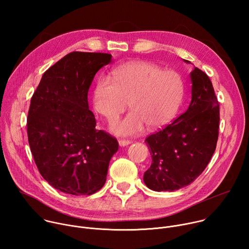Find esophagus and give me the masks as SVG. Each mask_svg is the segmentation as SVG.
I'll return each mask as SVG.
<instances>
[{
	"instance_id": "obj_1",
	"label": "esophagus",
	"mask_w": 249,
	"mask_h": 249,
	"mask_svg": "<svg viewBox=\"0 0 249 249\" xmlns=\"http://www.w3.org/2000/svg\"><path fill=\"white\" fill-rule=\"evenodd\" d=\"M118 143H119V146H120V147H125V146L130 145V144L132 143V141H130V140H122V139H120V140L118 141Z\"/></svg>"
}]
</instances>
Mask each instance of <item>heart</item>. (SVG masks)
Wrapping results in <instances>:
<instances>
[{"label":"heart","instance_id":"obj_1","mask_svg":"<svg viewBox=\"0 0 249 249\" xmlns=\"http://www.w3.org/2000/svg\"><path fill=\"white\" fill-rule=\"evenodd\" d=\"M112 78L100 77L93 91L97 112L114 120L128 106L131 111L114 122L110 130L117 136H132L159 130L169 124L178 111L184 95L181 76L148 61H131L115 68Z\"/></svg>","mask_w":249,"mask_h":249}]
</instances>
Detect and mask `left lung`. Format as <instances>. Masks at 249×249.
<instances>
[{"instance_id": "left-lung-1", "label": "left lung", "mask_w": 249, "mask_h": 249, "mask_svg": "<svg viewBox=\"0 0 249 249\" xmlns=\"http://www.w3.org/2000/svg\"><path fill=\"white\" fill-rule=\"evenodd\" d=\"M190 80L191 101L187 110L145 141L152 164L144 173V182L154 191L171 192L189 185L204 171L216 150L220 107L214 88L196 67Z\"/></svg>"}]
</instances>
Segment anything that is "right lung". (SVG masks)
Wrapping results in <instances>:
<instances>
[{"label":"right lung","instance_id":"right-lung-1","mask_svg":"<svg viewBox=\"0 0 249 249\" xmlns=\"http://www.w3.org/2000/svg\"><path fill=\"white\" fill-rule=\"evenodd\" d=\"M107 53L72 52L43 74L27 115L28 144L43 178L71 195H90L104 185L118 142L95 129L88 93Z\"/></svg>","mask_w":249,"mask_h":249}]
</instances>
